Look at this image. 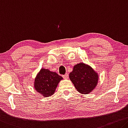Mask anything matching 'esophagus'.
Instances as JSON below:
<instances>
[{
    "instance_id": "esophagus-1",
    "label": "esophagus",
    "mask_w": 128,
    "mask_h": 128,
    "mask_svg": "<svg viewBox=\"0 0 128 128\" xmlns=\"http://www.w3.org/2000/svg\"><path fill=\"white\" fill-rule=\"evenodd\" d=\"M63 78H65V79H68V74H64V75H63Z\"/></svg>"
}]
</instances>
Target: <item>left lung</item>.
<instances>
[{
    "label": "left lung",
    "mask_w": 128,
    "mask_h": 128,
    "mask_svg": "<svg viewBox=\"0 0 128 128\" xmlns=\"http://www.w3.org/2000/svg\"><path fill=\"white\" fill-rule=\"evenodd\" d=\"M77 90L81 94H89L96 88L99 76L90 66L80 62L74 66L69 75Z\"/></svg>",
    "instance_id": "left-lung-1"
}]
</instances>
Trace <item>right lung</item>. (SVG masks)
<instances>
[{"mask_svg":"<svg viewBox=\"0 0 128 128\" xmlns=\"http://www.w3.org/2000/svg\"><path fill=\"white\" fill-rule=\"evenodd\" d=\"M62 79V77L55 72L41 68L34 80V89L42 96L50 97L54 94L58 84Z\"/></svg>","mask_w":128,"mask_h":128,"instance_id":"obj_1","label":"right lung"}]
</instances>
